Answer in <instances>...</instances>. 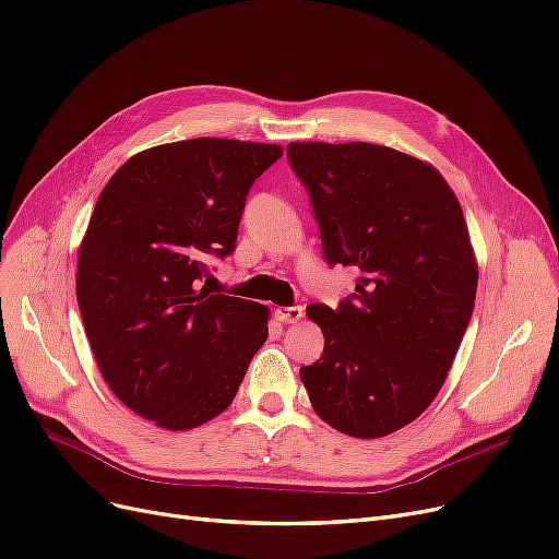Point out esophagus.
I'll return each instance as SVG.
<instances>
[{
    "instance_id": "1",
    "label": "esophagus",
    "mask_w": 559,
    "mask_h": 559,
    "mask_svg": "<svg viewBox=\"0 0 559 559\" xmlns=\"http://www.w3.org/2000/svg\"><path fill=\"white\" fill-rule=\"evenodd\" d=\"M276 318L283 324H295L304 318V308L301 306H278L276 308Z\"/></svg>"
}]
</instances>
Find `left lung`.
<instances>
[{
    "instance_id": "left-lung-1",
    "label": "left lung",
    "mask_w": 559,
    "mask_h": 559,
    "mask_svg": "<svg viewBox=\"0 0 559 559\" xmlns=\"http://www.w3.org/2000/svg\"><path fill=\"white\" fill-rule=\"evenodd\" d=\"M322 253L355 266L338 308L311 304L322 357L299 376L318 415L353 438H382L438 396L477 297L463 210L428 163L370 142H290Z\"/></svg>"
}]
</instances>
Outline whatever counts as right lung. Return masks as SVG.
<instances>
[{"label": "right lung", "mask_w": 559, "mask_h": 559, "mask_svg": "<svg viewBox=\"0 0 559 559\" xmlns=\"http://www.w3.org/2000/svg\"><path fill=\"white\" fill-rule=\"evenodd\" d=\"M276 144L195 138L140 152L100 191L78 253V306L112 394L189 430L233 403L266 306L201 285L235 253L246 195Z\"/></svg>", "instance_id": "1"}]
</instances>
